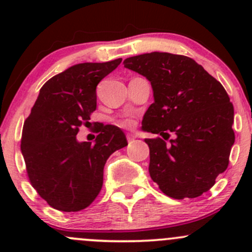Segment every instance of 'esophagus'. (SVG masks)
<instances>
[{"label": "esophagus", "instance_id": "obj_1", "mask_svg": "<svg viewBox=\"0 0 252 252\" xmlns=\"http://www.w3.org/2000/svg\"><path fill=\"white\" fill-rule=\"evenodd\" d=\"M134 139H135V136H134L133 134H126V140H128L129 142H130V141H133Z\"/></svg>", "mask_w": 252, "mask_h": 252}]
</instances>
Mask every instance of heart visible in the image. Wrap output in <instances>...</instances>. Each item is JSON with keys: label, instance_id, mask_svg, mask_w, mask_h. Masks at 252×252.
I'll return each mask as SVG.
<instances>
[{"label": "heart", "instance_id": "heart-1", "mask_svg": "<svg viewBox=\"0 0 252 252\" xmlns=\"http://www.w3.org/2000/svg\"><path fill=\"white\" fill-rule=\"evenodd\" d=\"M133 124L134 122L131 119H124V121L121 122V126H126V128H130V126H133Z\"/></svg>", "mask_w": 252, "mask_h": 252}]
</instances>
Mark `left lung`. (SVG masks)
<instances>
[{
  "instance_id": "1",
  "label": "left lung",
  "mask_w": 252,
  "mask_h": 252,
  "mask_svg": "<svg viewBox=\"0 0 252 252\" xmlns=\"http://www.w3.org/2000/svg\"><path fill=\"white\" fill-rule=\"evenodd\" d=\"M124 67L151 83L155 102L142 119L150 147V177L173 199H194L208 191L229 163L235 135L234 108L222 84L192 58L167 52L129 57Z\"/></svg>"
}]
</instances>
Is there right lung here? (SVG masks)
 <instances>
[{"mask_svg": "<svg viewBox=\"0 0 252 252\" xmlns=\"http://www.w3.org/2000/svg\"><path fill=\"white\" fill-rule=\"evenodd\" d=\"M122 58L79 63L47 80L25 119L22 150L27 173L37 194L51 207L77 212L100 192L108 157L126 146L116 126L98 124L95 142L77 140L79 126L96 110V86Z\"/></svg>", "mask_w": 252, "mask_h": 252, "instance_id": "1", "label": "right lung"}]
</instances>
